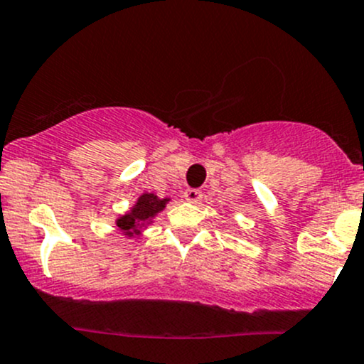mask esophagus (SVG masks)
I'll return each mask as SVG.
<instances>
[{
	"label": "esophagus",
	"mask_w": 364,
	"mask_h": 364,
	"mask_svg": "<svg viewBox=\"0 0 364 364\" xmlns=\"http://www.w3.org/2000/svg\"><path fill=\"white\" fill-rule=\"evenodd\" d=\"M185 198L190 202H198L202 198V191L197 188H188L185 191Z\"/></svg>",
	"instance_id": "1"
}]
</instances>
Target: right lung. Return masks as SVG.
<instances>
[{
    "label": "right lung",
    "instance_id": "right-lung-1",
    "mask_svg": "<svg viewBox=\"0 0 364 364\" xmlns=\"http://www.w3.org/2000/svg\"><path fill=\"white\" fill-rule=\"evenodd\" d=\"M167 202H169V198H159L154 193H143L138 198L136 205L131 209V213L124 214L117 219V226L127 237L138 235L139 228L145 226V223H149L155 214L161 213Z\"/></svg>",
    "mask_w": 364,
    "mask_h": 364
}]
</instances>
